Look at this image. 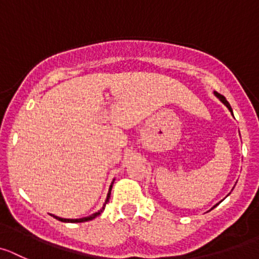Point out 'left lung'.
<instances>
[{
    "label": "left lung",
    "instance_id": "8db88e82",
    "mask_svg": "<svg viewBox=\"0 0 259 259\" xmlns=\"http://www.w3.org/2000/svg\"><path fill=\"white\" fill-rule=\"evenodd\" d=\"M214 94H216V96H217V97H219L220 100H221V102H222V103H225V105H226V107H228V108H229V110H230V112H231V113H233V110H231V106H230V103H229V102H228V101H226V98H225V97H224V96H221V94L216 93V92H214ZM216 206H217V204H216ZM216 206H214V207H216Z\"/></svg>",
    "mask_w": 259,
    "mask_h": 259
}]
</instances>
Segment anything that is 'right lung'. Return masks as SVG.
Returning <instances> with one entry per match:
<instances>
[{
  "label": "right lung",
  "mask_w": 259,
  "mask_h": 259,
  "mask_svg": "<svg viewBox=\"0 0 259 259\" xmlns=\"http://www.w3.org/2000/svg\"><path fill=\"white\" fill-rule=\"evenodd\" d=\"M111 189H112V184H111V187H110V190H108L107 198H106V203H107V202H108V199H110V195H111ZM106 203H105V206H106ZM105 206L102 207V209H101V211L96 212V213H93V214H92V216H88V217H83V219H75V220H71V219H61V217L53 216V214H52V216L55 217V219H56V220H59V221H62V222H85V221H91V220L96 219V217L98 216V214H101V212H102L103 209H105Z\"/></svg>",
  "instance_id": "right-lung-1"
}]
</instances>
